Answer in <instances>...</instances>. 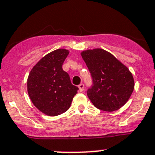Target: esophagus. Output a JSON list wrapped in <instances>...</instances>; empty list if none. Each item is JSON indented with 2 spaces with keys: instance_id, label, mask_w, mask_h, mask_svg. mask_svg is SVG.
<instances>
[{
  "instance_id": "1",
  "label": "esophagus",
  "mask_w": 155,
  "mask_h": 155,
  "mask_svg": "<svg viewBox=\"0 0 155 155\" xmlns=\"http://www.w3.org/2000/svg\"><path fill=\"white\" fill-rule=\"evenodd\" d=\"M79 90L80 92H83V90H84V84H83V83L79 84Z\"/></svg>"
}]
</instances>
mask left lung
Instances as JSON below:
<instances>
[{
    "label": "left lung",
    "instance_id": "left-lung-1",
    "mask_svg": "<svg viewBox=\"0 0 155 155\" xmlns=\"http://www.w3.org/2000/svg\"><path fill=\"white\" fill-rule=\"evenodd\" d=\"M93 79L87 96L101 110H117L126 104L134 88L132 73L111 53L101 48L81 52Z\"/></svg>",
    "mask_w": 155,
    "mask_h": 155
}]
</instances>
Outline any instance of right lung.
<instances>
[{
    "label": "right lung",
    "instance_id": "obj_1",
    "mask_svg": "<svg viewBox=\"0 0 155 155\" xmlns=\"http://www.w3.org/2000/svg\"><path fill=\"white\" fill-rule=\"evenodd\" d=\"M69 51L59 48L45 55L28 78V93L36 108L51 117L68 110L79 88L72 85L62 64Z\"/></svg>",
    "mask_w": 155,
    "mask_h": 155
}]
</instances>
